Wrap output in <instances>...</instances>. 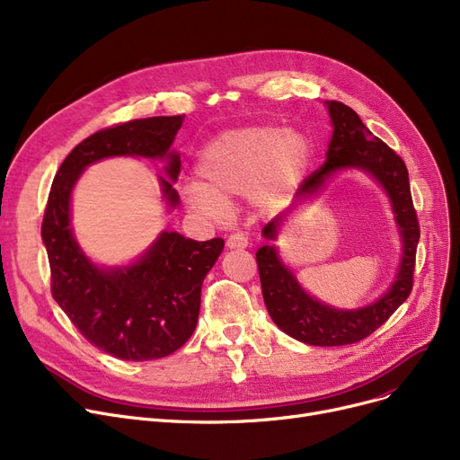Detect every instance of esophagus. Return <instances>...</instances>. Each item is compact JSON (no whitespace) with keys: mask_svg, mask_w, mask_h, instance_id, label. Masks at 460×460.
Listing matches in <instances>:
<instances>
[{"mask_svg":"<svg viewBox=\"0 0 460 460\" xmlns=\"http://www.w3.org/2000/svg\"><path fill=\"white\" fill-rule=\"evenodd\" d=\"M227 248L229 250H244L248 248V234L243 231H236L227 238Z\"/></svg>","mask_w":460,"mask_h":460,"instance_id":"esophagus-1","label":"esophagus"}]
</instances>
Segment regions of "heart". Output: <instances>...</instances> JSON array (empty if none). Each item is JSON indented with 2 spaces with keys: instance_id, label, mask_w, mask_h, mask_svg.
I'll return each mask as SVG.
<instances>
[{
  "instance_id": "heart-1",
  "label": "heart",
  "mask_w": 460,
  "mask_h": 460,
  "mask_svg": "<svg viewBox=\"0 0 460 460\" xmlns=\"http://www.w3.org/2000/svg\"><path fill=\"white\" fill-rule=\"evenodd\" d=\"M312 145L295 129L252 126L231 129L203 148L197 159L200 181L182 186L186 203L208 217L222 219L227 199L244 195L261 210L284 207L310 165Z\"/></svg>"
}]
</instances>
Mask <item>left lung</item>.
<instances>
[{
  "mask_svg": "<svg viewBox=\"0 0 460 460\" xmlns=\"http://www.w3.org/2000/svg\"><path fill=\"white\" fill-rule=\"evenodd\" d=\"M325 105L332 122L325 164L298 186L296 203L317 195L327 186L329 178L342 169H361L374 176L389 197L394 222L402 238V259L394 282L376 303L357 310H342L310 296L296 282L291 269L279 259L276 246L267 244L259 248L255 259L265 306L279 329L295 341L310 346H346L363 341L377 327H382L410 296L419 222L402 157L396 155L382 138L374 137L353 109L341 102H325ZM288 216L289 212L278 214L263 227V236L276 241L278 229L284 226Z\"/></svg>",
  "mask_w": 460,
  "mask_h": 460,
  "instance_id": "left-lung-1",
  "label": "left lung"
}]
</instances>
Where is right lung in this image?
I'll return each instance as SVG.
<instances>
[{
	"instance_id": "right-lung-1",
	"label": "right lung",
	"mask_w": 460,
	"mask_h": 460,
	"mask_svg": "<svg viewBox=\"0 0 460 460\" xmlns=\"http://www.w3.org/2000/svg\"><path fill=\"white\" fill-rule=\"evenodd\" d=\"M184 116H154L107 128L76 145L58 169L41 236L49 253L52 296L90 344L124 361H152L182 348L195 331L201 288L224 250V238L197 243L164 231L128 267H97L71 229V193L83 171L114 155L167 159L159 184L169 207L181 155L171 150Z\"/></svg>"
}]
</instances>
